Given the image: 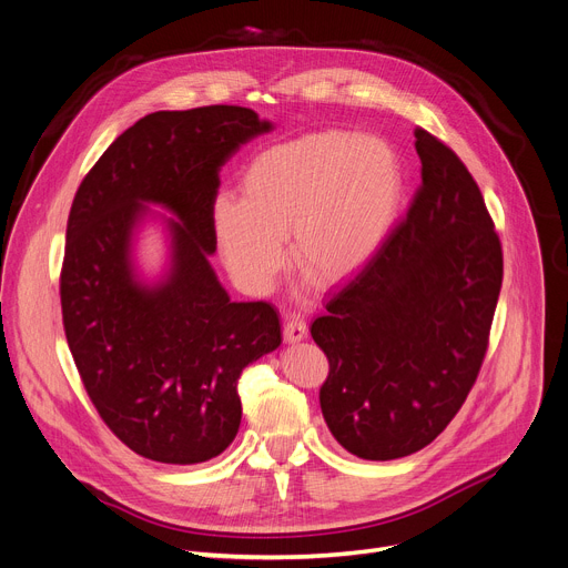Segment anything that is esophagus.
Instances as JSON below:
<instances>
[{"mask_svg":"<svg viewBox=\"0 0 568 568\" xmlns=\"http://www.w3.org/2000/svg\"><path fill=\"white\" fill-rule=\"evenodd\" d=\"M307 335V326L305 320L301 315H287L285 320V339L287 342H301Z\"/></svg>","mask_w":568,"mask_h":568,"instance_id":"1","label":"esophagus"}]
</instances>
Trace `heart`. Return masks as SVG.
<instances>
[{
    "mask_svg": "<svg viewBox=\"0 0 568 568\" xmlns=\"http://www.w3.org/2000/svg\"><path fill=\"white\" fill-rule=\"evenodd\" d=\"M400 201V163L385 142L322 131L257 153L240 199H217L213 226L231 274L267 292L287 263V235L298 263L328 281L363 270L389 237Z\"/></svg>",
    "mask_w": 568,
    "mask_h": 568,
    "instance_id": "b5f03b06",
    "label": "heart"
}]
</instances>
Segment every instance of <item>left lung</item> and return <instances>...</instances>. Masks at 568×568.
Returning <instances> with one entry per match:
<instances>
[{"label": "left lung", "instance_id": "obj_1", "mask_svg": "<svg viewBox=\"0 0 568 568\" xmlns=\"http://www.w3.org/2000/svg\"><path fill=\"white\" fill-rule=\"evenodd\" d=\"M422 185L372 261L326 303L311 335L333 437L363 459L428 446L467 400L489 346L503 246L457 153L415 129Z\"/></svg>", "mask_w": 568, "mask_h": 568}]
</instances>
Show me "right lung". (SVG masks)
Instances as JSON below:
<instances>
[{"instance_id": "right-lung-1", "label": "right lung", "mask_w": 568, "mask_h": 568, "mask_svg": "<svg viewBox=\"0 0 568 568\" xmlns=\"http://www.w3.org/2000/svg\"><path fill=\"white\" fill-rule=\"evenodd\" d=\"M244 106L159 111L126 129L81 181L61 270L68 346L111 433L163 464H199L235 439L242 369L281 344L267 301H231L209 253L220 168L270 131ZM142 200L179 217L173 272L144 288L130 270V231Z\"/></svg>"}]
</instances>
